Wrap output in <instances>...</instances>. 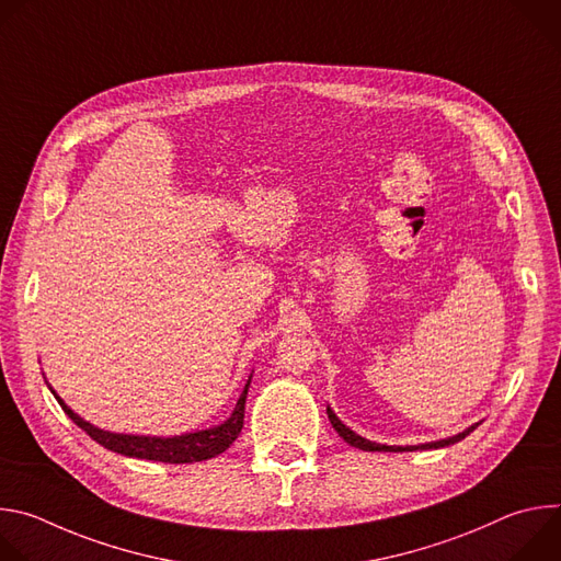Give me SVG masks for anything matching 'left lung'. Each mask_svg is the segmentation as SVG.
I'll list each match as a JSON object with an SVG mask.
<instances>
[{
	"mask_svg": "<svg viewBox=\"0 0 561 561\" xmlns=\"http://www.w3.org/2000/svg\"><path fill=\"white\" fill-rule=\"evenodd\" d=\"M327 413H329V420H331L333 428L340 433V437H342L346 444H351V446H355V448H362V450H426V448H444V446H450V444L463 439L466 435H470V433L474 431V426H470L468 431H463V433H459V435H455V437L439 439V442H431V444H422V446H381V444H375V442H368V439L355 435L351 428H346V426L337 420V415H335L331 409H327Z\"/></svg>",
	"mask_w": 561,
	"mask_h": 561,
	"instance_id": "obj_1",
	"label": "left lung"
}]
</instances>
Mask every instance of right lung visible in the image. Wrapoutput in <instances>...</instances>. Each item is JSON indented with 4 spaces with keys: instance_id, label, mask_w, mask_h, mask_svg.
I'll return each instance as SVG.
<instances>
[{
    "instance_id": "right-lung-1",
    "label": "right lung",
    "mask_w": 561,
    "mask_h": 561,
    "mask_svg": "<svg viewBox=\"0 0 561 561\" xmlns=\"http://www.w3.org/2000/svg\"><path fill=\"white\" fill-rule=\"evenodd\" d=\"M249 383L244 386L242 394H239L237 404L232 415L208 431H197V433H188V435H180V437H139V435H117V433H108V431H100L95 426H91L89 422H84L79 415H75L61 399L57 397L59 407L64 409V413L79 426L82 431H87V435H91L98 444H102L104 448L126 455V457H137V459H150V461H167V463H193V461H204L210 457H217L219 453H224L234 439L237 435L242 433L244 426V407H247V394H249Z\"/></svg>"
}]
</instances>
